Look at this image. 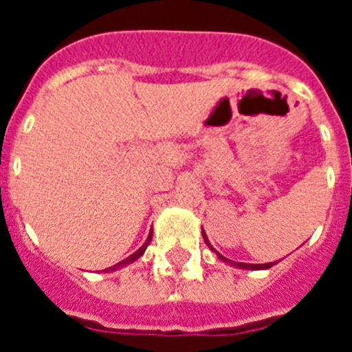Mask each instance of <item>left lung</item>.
I'll return each instance as SVG.
<instances>
[{"mask_svg":"<svg viewBox=\"0 0 352 352\" xmlns=\"http://www.w3.org/2000/svg\"><path fill=\"white\" fill-rule=\"evenodd\" d=\"M204 241H206V245L208 247L211 248V250H213V247H211L210 245V241H208V238L206 236H204ZM214 252V250H213ZM217 256L220 257V259L222 261H227L226 257L223 256H220L219 252H217ZM229 263H231V261H229ZM231 264H234V266H238V268H245V270H268V268H272L273 264H276V263H266V264H247V263H231Z\"/></svg>","mask_w":352,"mask_h":352,"instance_id":"obj_1","label":"left lung"}]
</instances>
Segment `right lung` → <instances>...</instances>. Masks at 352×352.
Segmentation results:
<instances>
[{
    "label": "right lung",
    "mask_w": 352,
    "mask_h": 352,
    "mask_svg": "<svg viewBox=\"0 0 352 352\" xmlns=\"http://www.w3.org/2000/svg\"><path fill=\"white\" fill-rule=\"evenodd\" d=\"M149 241H151V234L148 236V239H146V243L142 245V247L139 248L138 252H133L132 256H129V257H126V259H123V261H121V263H118L116 266H113V268H109L107 272H111V270H116V268H120V266H125V264H130V263H133V261H135V259H139V257H141L142 254H144V250H146V247H148V245H149Z\"/></svg>",
    "instance_id": "1"
}]
</instances>
